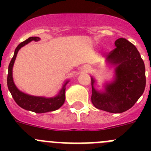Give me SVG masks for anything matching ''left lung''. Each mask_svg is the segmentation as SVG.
<instances>
[{"label":"left lung","mask_w":151,"mask_h":151,"mask_svg":"<svg viewBox=\"0 0 151 151\" xmlns=\"http://www.w3.org/2000/svg\"><path fill=\"white\" fill-rule=\"evenodd\" d=\"M116 47L107 55L106 62L115 67L114 78L106 82L103 90L94 88L91 78V102L97 109L112 113L129 110L140 98L146 85L145 66L139 52L125 38L115 41Z\"/></svg>","instance_id":"obj_1"}]
</instances>
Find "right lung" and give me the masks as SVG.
Listing matches in <instances>:
<instances>
[{"instance_id":"1","label":"right lung","mask_w":151,"mask_h":151,"mask_svg":"<svg viewBox=\"0 0 151 151\" xmlns=\"http://www.w3.org/2000/svg\"><path fill=\"white\" fill-rule=\"evenodd\" d=\"M41 38L38 37H30L26 41H22L16 48L13 57L10 61L9 66H8V76H7V87L12 97L16 101L19 106L22 109L29 111L34 112L36 113H43L47 112L54 111L58 110L59 108L63 105L66 99L65 91H66V85H67L69 80H66L64 82L62 88L60 91L57 95L53 97H41V96H33L30 94H26L21 91L16 86L15 83L13 82V67L14 65V62L17 58V55L18 51L21 47L29 44L31 41H38Z\"/></svg>"}]
</instances>
